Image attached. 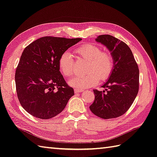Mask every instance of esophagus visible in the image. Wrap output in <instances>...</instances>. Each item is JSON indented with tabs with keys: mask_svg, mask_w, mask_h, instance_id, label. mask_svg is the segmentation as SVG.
<instances>
[{
	"mask_svg": "<svg viewBox=\"0 0 157 157\" xmlns=\"http://www.w3.org/2000/svg\"><path fill=\"white\" fill-rule=\"evenodd\" d=\"M82 92V90H80V89H77V88L75 89V94H77V93H80V92Z\"/></svg>",
	"mask_w": 157,
	"mask_h": 157,
	"instance_id": "esophagus-1",
	"label": "esophagus"
}]
</instances>
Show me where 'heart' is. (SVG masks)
Masks as SVG:
<instances>
[{"label": "heart", "instance_id": "obj_1", "mask_svg": "<svg viewBox=\"0 0 157 157\" xmlns=\"http://www.w3.org/2000/svg\"><path fill=\"white\" fill-rule=\"evenodd\" d=\"M75 52L82 59L88 61L85 75L75 76L69 80L71 86L78 88H87L95 86L100 79L105 80L111 75L114 68L112 55L102 51L99 46L86 44L77 48ZM59 67L65 77H71L75 73V65L73 56L69 52H63L59 59Z\"/></svg>", "mask_w": 157, "mask_h": 157}]
</instances>
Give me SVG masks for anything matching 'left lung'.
I'll return each instance as SVG.
<instances>
[{
	"instance_id": "obj_1",
	"label": "left lung",
	"mask_w": 157,
	"mask_h": 157,
	"mask_svg": "<svg viewBox=\"0 0 157 157\" xmlns=\"http://www.w3.org/2000/svg\"><path fill=\"white\" fill-rule=\"evenodd\" d=\"M96 41L111 52L114 68L108 81L101 87L105 90H93L94 102L91 112L103 119H111L124 114L136 98L139 87V71L132 52L124 41L110 35H100Z\"/></svg>"
}]
</instances>
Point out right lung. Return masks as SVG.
<instances>
[{
    "label": "right lung",
    "mask_w": 157,
    "mask_h": 157,
    "mask_svg": "<svg viewBox=\"0 0 157 157\" xmlns=\"http://www.w3.org/2000/svg\"><path fill=\"white\" fill-rule=\"evenodd\" d=\"M81 40L45 36L24 49L16 70V89L21 105L32 116L44 120L56 116L74 95L58 62L63 52Z\"/></svg>",
    "instance_id": "right-lung-1"
}]
</instances>
